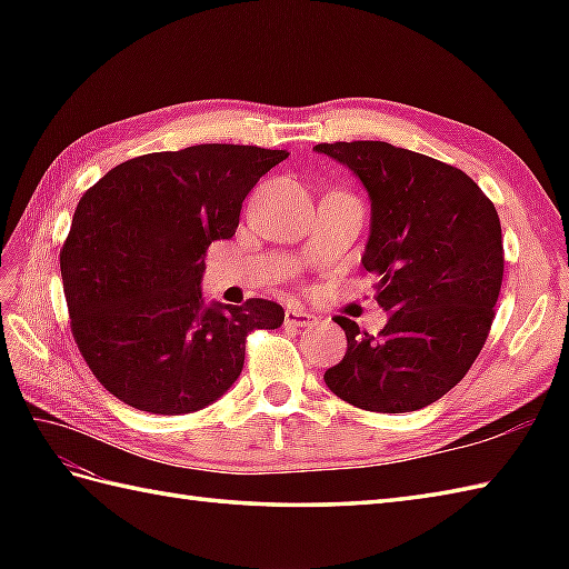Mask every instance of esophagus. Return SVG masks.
Segmentation results:
<instances>
[{
	"mask_svg": "<svg viewBox=\"0 0 569 569\" xmlns=\"http://www.w3.org/2000/svg\"><path fill=\"white\" fill-rule=\"evenodd\" d=\"M316 322V316H310L303 308H288L286 310V325H293V328H310Z\"/></svg>",
	"mask_w": 569,
	"mask_h": 569,
	"instance_id": "obj_1",
	"label": "esophagus"
}]
</instances>
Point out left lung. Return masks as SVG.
I'll return each mask as SVG.
<instances>
[{"mask_svg":"<svg viewBox=\"0 0 569 569\" xmlns=\"http://www.w3.org/2000/svg\"><path fill=\"white\" fill-rule=\"evenodd\" d=\"M369 190L371 234L361 263L391 310L379 337L345 316L347 355L325 371L335 396L361 410L410 413L465 379L485 347L503 281L493 202L459 168L386 141L318 143Z\"/></svg>","mask_w":569,"mask_h":569,"instance_id":"8db88e82","label":"left lung"}]
</instances>
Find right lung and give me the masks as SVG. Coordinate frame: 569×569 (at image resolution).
<instances>
[{
	"instance_id": "obj_1",
	"label": "right lung",
	"mask_w": 569,
	"mask_h": 569,
	"mask_svg": "<svg viewBox=\"0 0 569 569\" xmlns=\"http://www.w3.org/2000/svg\"><path fill=\"white\" fill-rule=\"evenodd\" d=\"M286 149L198 143L143 153L84 190L60 249L70 332L107 391L159 416L217 401L244 367L247 335L283 325L273 300L204 306V253Z\"/></svg>"
}]
</instances>
